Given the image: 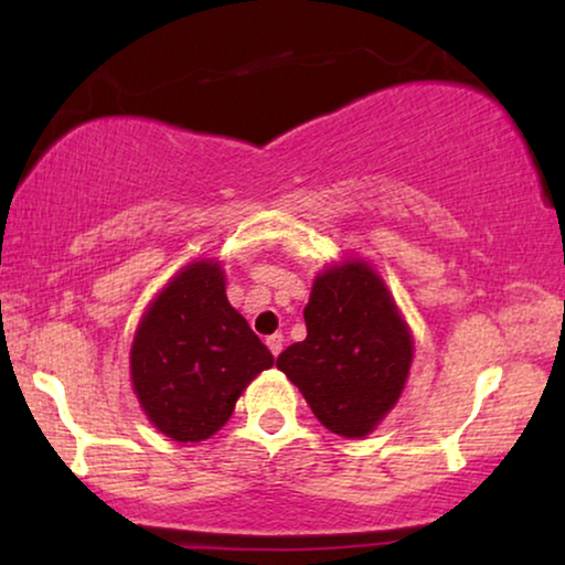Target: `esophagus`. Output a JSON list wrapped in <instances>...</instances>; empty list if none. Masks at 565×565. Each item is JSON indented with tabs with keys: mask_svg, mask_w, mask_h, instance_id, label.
<instances>
[{
	"mask_svg": "<svg viewBox=\"0 0 565 565\" xmlns=\"http://www.w3.org/2000/svg\"><path fill=\"white\" fill-rule=\"evenodd\" d=\"M282 342H285L282 334H273V337H267V347H269V352L275 354V358H277V354L282 352Z\"/></svg>",
	"mask_w": 565,
	"mask_h": 565,
	"instance_id": "esophagus-1",
	"label": "esophagus"
}]
</instances>
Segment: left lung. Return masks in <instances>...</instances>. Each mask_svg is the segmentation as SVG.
I'll return each instance as SVG.
<instances>
[{
  "label": "left lung",
  "mask_w": 565,
  "mask_h": 565,
  "mask_svg": "<svg viewBox=\"0 0 565 565\" xmlns=\"http://www.w3.org/2000/svg\"><path fill=\"white\" fill-rule=\"evenodd\" d=\"M306 339L277 367L298 385L323 427L365 437L396 406L414 339L388 288L367 262L347 259L313 280L303 311Z\"/></svg>",
  "instance_id": "8db88e82"
}]
</instances>
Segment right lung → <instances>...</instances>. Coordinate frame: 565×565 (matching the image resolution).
Wrapping results in <instances>:
<instances>
[{"label":"right lung","instance_id":"1","mask_svg":"<svg viewBox=\"0 0 565 565\" xmlns=\"http://www.w3.org/2000/svg\"><path fill=\"white\" fill-rule=\"evenodd\" d=\"M273 352L226 298L218 262H192L146 308L130 347V381L161 435L200 443L234 414Z\"/></svg>","mask_w":565,"mask_h":565}]
</instances>
